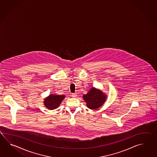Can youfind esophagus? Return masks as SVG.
<instances>
[{"instance_id":"esophagus-1","label":"esophagus","mask_w":157,"mask_h":157,"mask_svg":"<svg viewBox=\"0 0 157 157\" xmlns=\"http://www.w3.org/2000/svg\"><path fill=\"white\" fill-rule=\"evenodd\" d=\"M76 96H77V95L76 94H72V97H73V98H76Z\"/></svg>"}]
</instances>
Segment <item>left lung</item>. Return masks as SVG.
<instances>
[{
	"label": "left lung",
	"mask_w": 157,
	"mask_h": 157,
	"mask_svg": "<svg viewBox=\"0 0 157 157\" xmlns=\"http://www.w3.org/2000/svg\"><path fill=\"white\" fill-rule=\"evenodd\" d=\"M83 98L87 107L91 109H96L105 101L107 95L99 89L92 87L87 94L83 95Z\"/></svg>",
	"instance_id": "8db88e82"
}]
</instances>
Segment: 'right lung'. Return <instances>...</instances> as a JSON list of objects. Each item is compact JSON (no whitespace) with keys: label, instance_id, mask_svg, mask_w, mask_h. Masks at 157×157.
<instances>
[{"label":"right lung","instance_id":"add662e5","mask_svg":"<svg viewBox=\"0 0 157 157\" xmlns=\"http://www.w3.org/2000/svg\"><path fill=\"white\" fill-rule=\"evenodd\" d=\"M65 98V95H58L55 94H50L47 97L44 101V104L48 109L53 110L59 106L61 102Z\"/></svg>","mask_w":157,"mask_h":157}]
</instances>
